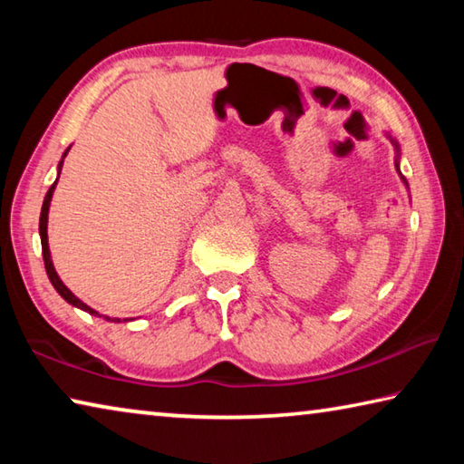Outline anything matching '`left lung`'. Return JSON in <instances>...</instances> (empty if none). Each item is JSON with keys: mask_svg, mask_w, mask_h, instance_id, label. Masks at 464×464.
I'll return each mask as SVG.
<instances>
[{"mask_svg": "<svg viewBox=\"0 0 464 464\" xmlns=\"http://www.w3.org/2000/svg\"><path fill=\"white\" fill-rule=\"evenodd\" d=\"M389 139H391V137H389ZM391 143H392V145H395V149H397V153H399V145L395 143V139H391ZM395 168H397V171H399V161H395ZM399 176H401V171H399ZM401 179H403V182H405V178H403V176H401ZM405 186H407V182H405Z\"/></svg>", "mask_w": 464, "mask_h": 464, "instance_id": "left-lung-1", "label": "left lung"}]
</instances>
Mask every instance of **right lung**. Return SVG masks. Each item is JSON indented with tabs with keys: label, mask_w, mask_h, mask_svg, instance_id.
<instances>
[{
	"label": "right lung",
	"mask_w": 464,
	"mask_h": 464,
	"mask_svg": "<svg viewBox=\"0 0 464 464\" xmlns=\"http://www.w3.org/2000/svg\"><path fill=\"white\" fill-rule=\"evenodd\" d=\"M69 151V149H67ZM67 151L63 153V157L67 155ZM61 168H63V160L59 161V174H61ZM59 179V176H57ZM57 179H54V184L49 188V192H46L44 196V202H43V210H41V223H38V231H41V243H43V260H44V268H46V274H49V280L51 285L54 286V290L65 298V301L69 304H73V307L82 309L85 313H90V315H96V317H104L110 321V317L106 315H100L98 311H93L92 307H88V304L82 303L80 298H77L72 290H69L65 285H63V280L59 278V274L54 272V266H53V260H51V251H49V235H46V225H49V207H51V198H53V192H54V186H57ZM112 321H121V319H112Z\"/></svg>",
	"instance_id": "add662e5"
}]
</instances>
